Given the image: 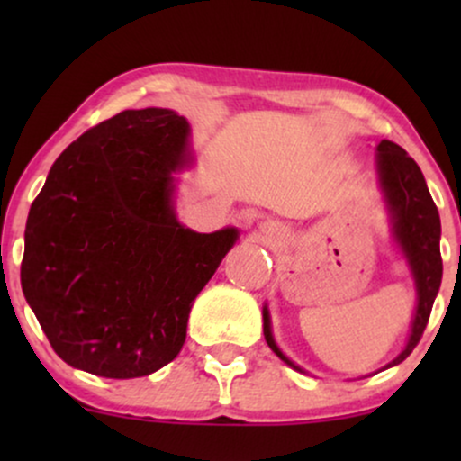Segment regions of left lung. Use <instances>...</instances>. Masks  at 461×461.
<instances>
[{"label": "left lung", "mask_w": 461, "mask_h": 461, "mask_svg": "<svg viewBox=\"0 0 461 461\" xmlns=\"http://www.w3.org/2000/svg\"><path fill=\"white\" fill-rule=\"evenodd\" d=\"M377 173L382 184L385 203H388L390 216H393V234L399 242L401 251L410 262L411 275L416 282L418 305L414 321H411L410 340L403 351L396 356L385 368L401 364L414 351L425 331L429 314L436 301L438 290L442 282V256H440V214L433 203L429 188H427L422 171L418 164L407 156L403 147L393 140H382L377 145ZM264 338L267 345L273 348L275 356L284 359L288 366H294L288 357L275 345L271 333V316L264 308Z\"/></svg>", "instance_id": "left-lung-1"}]
</instances>
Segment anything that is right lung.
Wrapping results in <instances>:
<instances>
[{
    "mask_svg": "<svg viewBox=\"0 0 461 461\" xmlns=\"http://www.w3.org/2000/svg\"><path fill=\"white\" fill-rule=\"evenodd\" d=\"M188 121L123 110L58 156L25 223L21 288L54 351L110 379L177 357L188 314L238 230L197 234L173 212Z\"/></svg>",
    "mask_w": 461,
    "mask_h": 461,
    "instance_id": "obj_1",
    "label": "right lung"
}]
</instances>
